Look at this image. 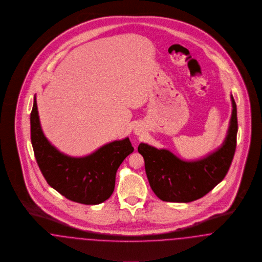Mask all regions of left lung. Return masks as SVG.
I'll list each match as a JSON object with an SVG mask.
<instances>
[{"instance_id": "left-lung-1", "label": "left lung", "mask_w": 262, "mask_h": 262, "mask_svg": "<svg viewBox=\"0 0 262 262\" xmlns=\"http://www.w3.org/2000/svg\"><path fill=\"white\" fill-rule=\"evenodd\" d=\"M232 99V116L222 146L196 161H183L165 149L141 143L138 151L145 161V169L154 193L163 201L187 203L210 192L226 177L236 146V104Z\"/></svg>"}]
</instances>
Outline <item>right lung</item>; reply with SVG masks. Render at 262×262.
I'll return each mask as SVG.
<instances>
[{
  "instance_id": "1",
  "label": "right lung",
  "mask_w": 262,
  "mask_h": 262,
  "mask_svg": "<svg viewBox=\"0 0 262 262\" xmlns=\"http://www.w3.org/2000/svg\"><path fill=\"white\" fill-rule=\"evenodd\" d=\"M30 136L37 165L47 183L67 199L85 205L100 204L111 197L119 165L134 151L129 138L113 141L82 158L58 151L42 132L35 96L30 113Z\"/></svg>"
}]
</instances>
